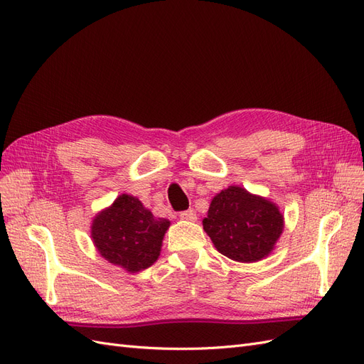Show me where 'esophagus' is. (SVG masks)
Instances as JSON below:
<instances>
[{"instance_id": "34e87169", "label": "esophagus", "mask_w": 364, "mask_h": 364, "mask_svg": "<svg viewBox=\"0 0 364 364\" xmlns=\"http://www.w3.org/2000/svg\"><path fill=\"white\" fill-rule=\"evenodd\" d=\"M180 218L184 221H195L196 220V212L193 209H188L180 212Z\"/></svg>"}]
</instances>
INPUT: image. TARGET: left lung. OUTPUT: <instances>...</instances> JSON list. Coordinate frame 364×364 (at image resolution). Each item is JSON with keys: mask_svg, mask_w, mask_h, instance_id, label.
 Wrapping results in <instances>:
<instances>
[{"mask_svg": "<svg viewBox=\"0 0 364 364\" xmlns=\"http://www.w3.org/2000/svg\"><path fill=\"white\" fill-rule=\"evenodd\" d=\"M203 225L218 252L237 262H256L273 250L284 216L273 203L230 186L212 200Z\"/></svg>", "mask_w": 364, "mask_h": 364, "instance_id": "obj_1", "label": "left lung"}]
</instances>
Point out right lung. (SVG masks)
Listing matches in <instances>:
<instances>
[{
    "mask_svg": "<svg viewBox=\"0 0 364 364\" xmlns=\"http://www.w3.org/2000/svg\"><path fill=\"white\" fill-rule=\"evenodd\" d=\"M169 221L155 218L131 195H120L96 216L91 237L99 253L131 273L151 267L160 255Z\"/></svg>",
    "mask_w": 364,
    "mask_h": 364,
    "instance_id": "1",
    "label": "right lung"
}]
</instances>
